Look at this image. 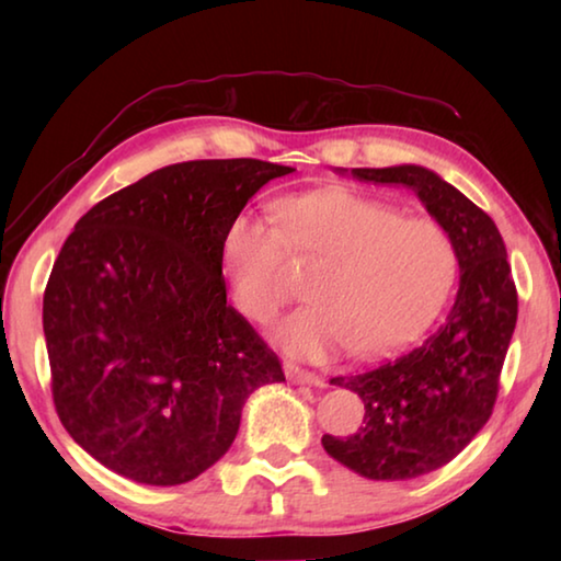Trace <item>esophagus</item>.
Listing matches in <instances>:
<instances>
[{
  "instance_id": "obj_1",
  "label": "esophagus",
  "mask_w": 561,
  "mask_h": 561,
  "mask_svg": "<svg viewBox=\"0 0 561 561\" xmlns=\"http://www.w3.org/2000/svg\"><path fill=\"white\" fill-rule=\"evenodd\" d=\"M284 374H287L289 381H297V383H309V386H324V378L314 371H307V368H301L297 364H287L284 366Z\"/></svg>"
}]
</instances>
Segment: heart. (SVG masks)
Segmentation results:
<instances>
[{
  "instance_id": "heart-1",
  "label": "heart",
  "mask_w": 561,
  "mask_h": 561,
  "mask_svg": "<svg viewBox=\"0 0 561 561\" xmlns=\"http://www.w3.org/2000/svg\"><path fill=\"white\" fill-rule=\"evenodd\" d=\"M274 217L277 227L237 215L222 262L234 304L257 324L291 299V257L321 267L309 289L314 304L277 329L291 356L398 354L431 329L458 279V247L440 222L374 197L317 190L284 197Z\"/></svg>"
}]
</instances>
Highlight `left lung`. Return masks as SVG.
Segmentation results:
<instances>
[{
	"label": "left lung",
	"instance_id": "obj_1",
	"mask_svg": "<svg viewBox=\"0 0 561 561\" xmlns=\"http://www.w3.org/2000/svg\"><path fill=\"white\" fill-rule=\"evenodd\" d=\"M351 175L411 187L460 257L458 297L435 334L371 371L331 378L358 393L366 413L356 433L324 435V450L364 478L408 480L450 462L490 421L517 324V287L492 217L433 170L354 168Z\"/></svg>",
	"mask_w": 561,
	"mask_h": 561
}]
</instances>
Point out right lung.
I'll return each instance as SVG.
<instances>
[{"instance_id":"1","label":"right lung","mask_w":561,"mask_h":561,"mask_svg":"<svg viewBox=\"0 0 561 561\" xmlns=\"http://www.w3.org/2000/svg\"><path fill=\"white\" fill-rule=\"evenodd\" d=\"M294 168L254 158L160 168L76 222L44 289L56 413L108 470L183 485L230 450L282 364L227 304L222 237Z\"/></svg>"}]
</instances>
